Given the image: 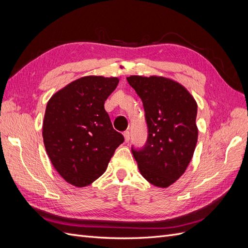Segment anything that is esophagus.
Here are the masks:
<instances>
[{
	"label": "esophagus",
	"instance_id": "34e87169",
	"mask_svg": "<svg viewBox=\"0 0 248 248\" xmlns=\"http://www.w3.org/2000/svg\"><path fill=\"white\" fill-rule=\"evenodd\" d=\"M124 139H125V141L126 142H128L129 141V140H130V132L128 131V130H126V131H124Z\"/></svg>",
	"mask_w": 248,
	"mask_h": 248
}]
</instances>
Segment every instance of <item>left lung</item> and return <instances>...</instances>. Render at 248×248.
Returning a JSON list of instances; mask_svg holds the SVG:
<instances>
[{"label":"left lung","mask_w":248,"mask_h":248,"mask_svg":"<svg viewBox=\"0 0 248 248\" xmlns=\"http://www.w3.org/2000/svg\"><path fill=\"white\" fill-rule=\"evenodd\" d=\"M142 101L148 138L140 149L131 147L147 181L168 187L181 177L198 141V104L179 82L161 77L127 78Z\"/></svg>","instance_id":"8db88e82"}]
</instances>
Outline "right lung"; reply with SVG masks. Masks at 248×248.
I'll return each mask as SVG.
<instances>
[{
    "instance_id": "right-lung-1",
    "label": "right lung",
    "mask_w": 248,
    "mask_h": 248,
    "mask_svg": "<svg viewBox=\"0 0 248 248\" xmlns=\"http://www.w3.org/2000/svg\"><path fill=\"white\" fill-rule=\"evenodd\" d=\"M118 82L117 78H80L47 102L44 146L52 166L74 186L84 187L98 179L124 141L104 109V102Z\"/></svg>"
}]
</instances>
